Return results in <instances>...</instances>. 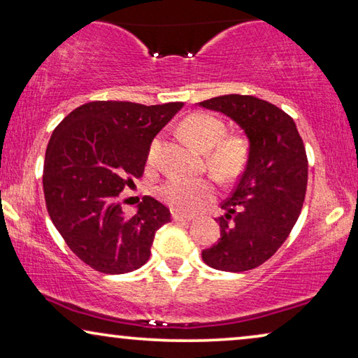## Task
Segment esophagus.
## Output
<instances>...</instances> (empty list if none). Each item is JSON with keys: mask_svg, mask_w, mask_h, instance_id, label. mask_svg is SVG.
I'll use <instances>...</instances> for the list:
<instances>
[{"mask_svg": "<svg viewBox=\"0 0 358 358\" xmlns=\"http://www.w3.org/2000/svg\"><path fill=\"white\" fill-rule=\"evenodd\" d=\"M173 220L174 222H190V220H192V217H190V215H184V213H180V212H173Z\"/></svg>", "mask_w": 358, "mask_h": 358, "instance_id": "obj_1", "label": "esophagus"}]
</instances>
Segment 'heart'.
<instances>
[{
  "label": "heart",
  "instance_id": "1",
  "mask_svg": "<svg viewBox=\"0 0 358 358\" xmlns=\"http://www.w3.org/2000/svg\"><path fill=\"white\" fill-rule=\"evenodd\" d=\"M180 134L194 148L205 153L210 173L223 182H231L246 168L249 146L239 135H224L223 120L207 112H194L180 122ZM159 138L151 141L146 161L153 164ZM156 195L166 205L180 213H195L215 197L212 179L168 178L156 187Z\"/></svg>",
  "mask_w": 358,
  "mask_h": 358
}]
</instances>
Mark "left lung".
<instances>
[{
	"label": "left lung",
	"instance_id": "left-lung-1",
	"mask_svg": "<svg viewBox=\"0 0 358 358\" xmlns=\"http://www.w3.org/2000/svg\"><path fill=\"white\" fill-rule=\"evenodd\" d=\"M231 117L249 138V158L236 187L222 203L220 239L203 249L207 266L244 272L271 259L300 217L308 182V158L288 114L254 96L227 94L199 102Z\"/></svg>",
	"mask_w": 358,
	"mask_h": 358
}]
</instances>
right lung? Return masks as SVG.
Wrapping results in <instances>:
<instances>
[{
    "instance_id": "add662e5",
    "label": "right lung",
    "mask_w": 358,
    "mask_h": 358,
    "mask_svg": "<svg viewBox=\"0 0 358 358\" xmlns=\"http://www.w3.org/2000/svg\"><path fill=\"white\" fill-rule=\"evenodd\" d=\"M180 107L94 101L53 130L43 164L48 215L68 248L94 271L114 275L140 268L155 233L171 220L148 195L127 218L117 197L143 176L151 141Z\"/></svg>"
}]
</instances>
